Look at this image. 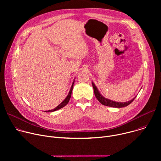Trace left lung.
<instances>
[{
    "mask_svg": "<svg viewBox=\"0 0 161 161\" xmlns=\"http://www.w3.org/2000/svg\"><path fill=\"white\" fill-rule=\"evenodd\" d=\"M92 86L94 88V94L96 97V98L97 99V100L103 105L104 106H110V107H113V108H122V107H125L128 106L129 104H130L135 99V97H134L132 100L128 101V102H125V103H119V102H115L111 101L110 99H106L105 97H104L99 92L97 88L96 87V86L95 85V84L92 82Z\"/></svg>",
    "mask_w": 161,
    "mask_h": 161,
    "instance_id": "obj_1",
    "label": "left lung"
}]
</instances>
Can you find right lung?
I'll use <instances>...</instances> for the list:
<instances>
[{"mask_svg":"<svg viewBox=\"0 0 161 161\" xmlns=\"http://www.w3.org/2000/svg\"><path fill=\"white\" fill-rule=\"evenodd\" d=\"M74 83H75V81H73V84H72V86H71V88L70 89V91L69 92L67 96L66 97V98L64 99V101H62L58 106H57L55 108L53 109H51V110H48V111H44L45 112H53V111H57L58 109H60V108L64 107L68 103L69 101V99L71 98V93H72V91H73V85H74Z\"/></svg>","mask_w":161,"mask_h":161,"instance_id":"right-lung-1","label":"right lung"}]
</instances>
